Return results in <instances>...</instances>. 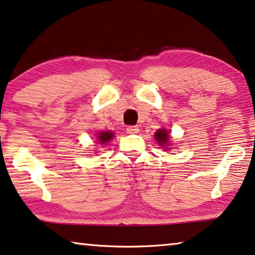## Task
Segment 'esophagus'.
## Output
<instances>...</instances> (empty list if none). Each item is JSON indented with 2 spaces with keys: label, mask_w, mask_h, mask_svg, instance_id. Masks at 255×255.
<instances>
[{
  "label": "esophagus",
  "mask_w": 255,
  "mask_h": 255,
  "mask_svg": "<svg viewBox=\"0 0 255 255\" xmlns=\"http://www.w3.org/2000/svg\"><path fill=\"white\" fill-rule=\"evenodd\" d=\"M126 130H127L128 134H137L139 129L137 126H128Z\"/></svg>",
  "instance_id": "34e87169"
}]
</instances>
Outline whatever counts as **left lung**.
Wrapping results in <instances>:
<instances>
[{"instance_id": "8db88e82", "label": "left lung", "mask_w": 255, "mask_h": 255, "mask_svg": "<svg viewBox=\"0 0 255 255\" xmlns=\"http://www.w3.org/2000/svg\"><path fill=\"white\" fill-rule=\"evenodd\" d=\"M154 136H155V138H156V142L159 143L160 145H165V144H167L169 135H168V132L164 130V129H159V130L155 132Z\"/></svg>"}]
</instances>
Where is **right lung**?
I'll return each mask as SVG.
<instances>
[{
	"mask_svg": "<svg viewBox=\"0 0 255 255\" xmlns=\"http://www.w3.org/2000/svg\"><path fill=\"white\" fill-rule=\"evenodd\" d=\"M113 137V132H110V131H102V132H100V134L98 135V139H99V142L101 143V144H106V143H108L109 140H110L111 138Z\"/></svg>",
	"mask_w": 255,
	"mask_h": 255,
	"instance_id": "right-lung-1",
	"label": "right lung"
}]
</instances>
